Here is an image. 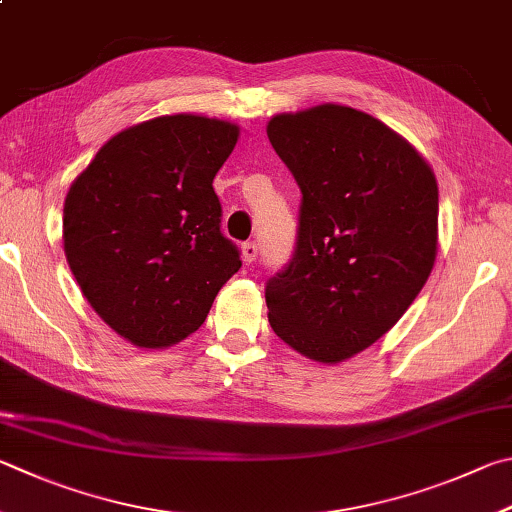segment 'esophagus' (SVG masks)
<instances>
[{"mask_svg":"<svg viewBox=\"0 0 512 512\" xmlns=\"http://www.w3.org/2000/svg\"><path fill=\"white\" fill-rule=\"evenodd\" d=\"M257 244H255V241H246V244L244 246H241V253H244V262L246 264H253L255 262V259H257Z\"/></svg>","mask_w":512,"mask_h":512,"instance_id":"1","label":"esophagus"}]
</instances>
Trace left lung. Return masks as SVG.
Instances as JSON below:
<instances>
[{
    "label": "left lung",
    "instance_id": "8db88e82",
    "mask_svg": "<svg viewBox=\"0 0 512 512\" xmlns=\"http://www.w3.org/2000/svg\"><path fill=\"white\" fill-rule=\"evenodd\" d=\"M268 141L302 192L293 255L266 282L286 345L340 362L401 320L432 273L439 188L421 154L342 105L280 114Z\"/></svg>",
    "mask_w": 512,
    "mask_h": 512
}]
</instances>
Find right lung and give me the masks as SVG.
Returning a JSON list of instances; mask_svg holds the SVG:
<instances>
[{
    "label": "right lung",
    "mask_w": 512,
    "mask_h": 512,
    "mask_svg": "<svg viewBox=\"0 0 512 512\" xmlns=\"http://www.w3.org/2000/svg\"><path fill=\"white\" fill-rule=\"evenodd\" d=\"M224 120L176 114L116 134L64 201V253L118 336L170 347L197 331L241 268L212 181L237 145Z\"/></svg>",
    "instance_id": "add662e5"
}]
</instances>
